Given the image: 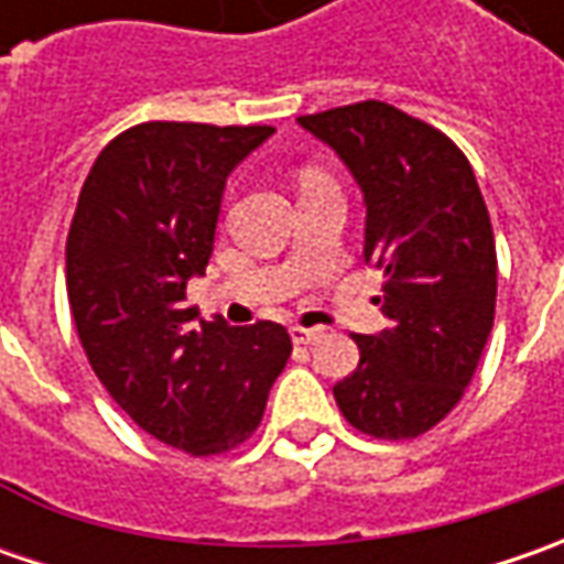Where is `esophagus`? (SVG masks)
<instances>
[{"label":"esophagus","mask_w":564,"mask_h":564,"mask_svg":"<svg viewBox=\"0 0 564 564\" xmlns=\"http://www.w3.org/2000/svg\"><path fill=\"white\" fill-rule=\"evenodd\" d=\"M319 338H323V329H301V326H292L294 345H314Z\"/></svg>","instance_id":"esophagus-1"}]
</instances>
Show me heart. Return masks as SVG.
I'll return each mask as SVG.
<instances>
[{
  "label": "heart",
  "instance_id": "heart-1",
  "mask_svg": "<svg viewBox=\"0 0 564 564\" xmlns=\"http://www.w3.org/2000/svg\"><path fill=\"white\" fill-rule=\"evenodd\" d=\"M311 182H319V175H314V172H307V175H304V185H311Z\"/></svg>",
  "mask_w": 564,
  "mask_h": 564
}]
</instances>
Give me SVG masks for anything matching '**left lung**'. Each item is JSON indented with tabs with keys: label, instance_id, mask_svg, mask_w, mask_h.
<instances>
[{
	"label": "left lung",
	"instance_id": "obj_1",
	"mask_svg": "<svg viewBox=\"0 0 564 564\" xmlns=\"http://www.w3.org/2000/svg\"><path fill=\"white\" fill-rule=\"evenodd\" d=\"M297 124L358 182L364 260L386 272L377 336L333 386L338 411L377 440H414L443 421L484 355L496 314V245L465 153L389 102H355Z\"/></svg>",
	"mask_w": 564,
	"mask_h": 564
}]
</instances>
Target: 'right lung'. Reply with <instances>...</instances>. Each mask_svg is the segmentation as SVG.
Segmentation results:
<instances>
[{"mask_svg":"<svg viewBox=\"0 0 564 564\" xmlns=\"http://www.w3.org/2000/svg\"><path fill=\"white\" fill-rule=\"evenodd\" d=\"M275 134L147 121L97 156L65 245L77 336L121 411L187 455L241 445L292 355L285 326H228L187 307L204 275L228 175Z\"/></svg>","mask_w":564,"mask_h":564,"instance_id":"obj_1","label":"right lung"}]
</instances>
